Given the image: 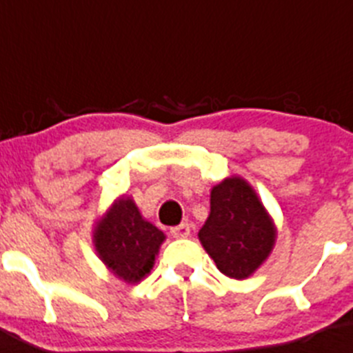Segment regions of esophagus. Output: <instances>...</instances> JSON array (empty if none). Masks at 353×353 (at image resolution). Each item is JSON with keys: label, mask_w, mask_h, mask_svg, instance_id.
I'll use <instances>...</instances> for the list:
<instances>
[{"label": "esophagus", "mask_w": 353, "mask_h": 353, "mask_svg": "<svg viewBox=\"0 0 353 353\" xmlns=\"http://www.w3.org/2000/svg\"><path fill=\"white\" fill-rule=\"evenodd\" d=\"M189 233H191V230H189L188 223H181L179 226L170 228V235H172L174 239H188Z\"/></svg>", "instance_id": "34e87169"}]
</instances>
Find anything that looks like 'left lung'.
<instances>
[{
	"label": "left lung",
	"instance_id": "1",
	"mask_svg": "<svg viewBox=\"0 0 353 353\" xmlns=\"http://www.w3.org/2000/svg\"><path fill=\"white\" fill-rule=\"evenodd\" d=\"M210 216L198 236L220 272L247 279L269 257L276 228L257 192L242 177H226L211 189Z\"/></svg>",
	"mask_w": 353,
	"mask_h": 353
}]
</instances>
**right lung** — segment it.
<instances>
[{
	"mask_svg": "<svg viewBox=\"0 0 353 353\" xmlns=\"http://www.w3.org/2000/svg\"><path fill=\"white\" fill-rule=\"evenodd\" d=\"M165 235L143 220L133 199L120 198L94 228L99 259L118 279L137 284L150 272Z\"/></svg>",
	"mask_w": 353,
	"mask_h": 353,
	"instance_id": "add662e5",
	"label": "right lung"
}]
</instances>
